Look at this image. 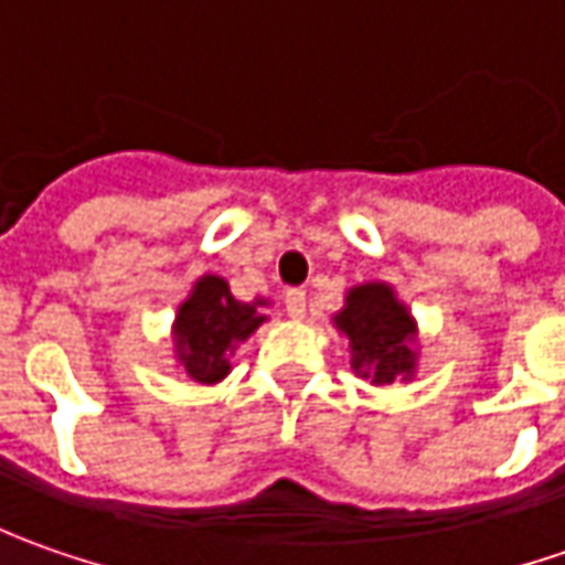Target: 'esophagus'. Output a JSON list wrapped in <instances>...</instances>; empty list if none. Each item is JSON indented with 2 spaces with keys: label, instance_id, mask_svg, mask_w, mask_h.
<instances>
[{
  "label": "esophagus",
  "instance_id": "1",
  "mask_svg": "<svg viewBox=\"0 0 565 565\" xmlns=\"http://www.w3.org/2000/svg\"><path fill=\"white\" fill-rule=\"evenodd\" d=\"M282 301H286V311H289V317H305V301H308V298H305L301 289H289Z\"/></svg>",
  "mask_w": 565,
  "mask_h": 565
}]
</instances>
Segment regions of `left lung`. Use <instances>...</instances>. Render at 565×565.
Wrapping results in <instances>:
<instances>
[{
	"instance_id": "8db88e82",
	"label": "left lung",
	"mask_w": 565,
	"mask_h": 565,
	"mask_svg": "<svg viewBox=\"0 0 565 565\" xmlns=\"http://www.w3.org/2000/svg\"><path fill=\"white\" fill-rule=\"evenodd\" d=\"M349 339V364L374 386L408 383L418 371V323L390 282H361L345 292L342 311L333 317Z\"/></svg>"
}]
</instances>
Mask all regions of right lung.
Masks as SVG:
<instances>
[{
  "label": "right lung",
  "instance_id": "obj_1",
  "mask_svg": "<svg viewBox=\"0 0 565 565\" xmlns=\"http://www.w3.org/2000/svg\"><path fill=\"white\" fill-rule=\"evenodd\" d=\"M267 298L238 301L228 292V282L216 273L194 279L188 298L172 320L175 361L188 377L213 386L228 374V355L267 320Z\"/></svg>",
  "mask_w": 565,
  "mask_h": 565
}]
</instances>
